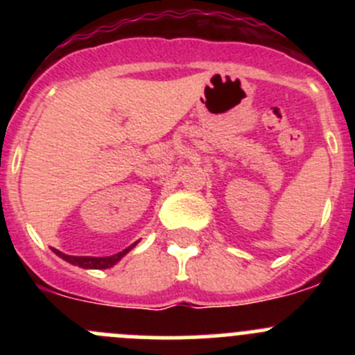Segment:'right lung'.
Here are the masks:
<instances>
[{
    "instance_id": "obj_1",
    "label": "right lung",
    "mask_w": 355,
    "mask_h": 355,
    "mask_svg": "<svg viewBox=\"0 0 355 355\" xmlns=\"http://www.w3.org/2000/svg\"><path fill=\"white\" fill-rule=\"evenodd\" d=\"M135 244H132L130 247H127L125 250H121V252L114 254V256H108V257H91V256H67V254L60 252V250L53 249L55 250V254H58L62 259L68 261V263L75 264V266L78 268H87V270H106V268H111L113 264H116L118 261L121 259V257L125 256V254L128 252V250L132 249Z\"/></svg>"
}]
</instances>
